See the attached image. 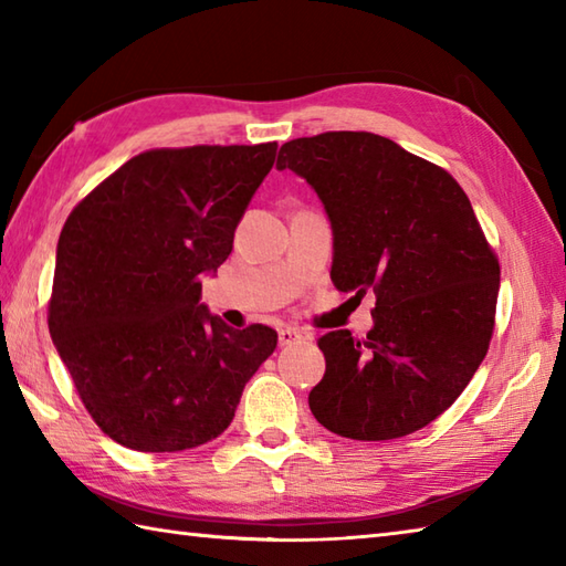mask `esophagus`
I'll return each instance as SVG.
<instances>
[{
    "mask_svg": "<svg viewBox=\"0 0 566 566\" xmlns=\"http://www.w3.org/2000/svg\"><path fill=\"white\" fill-rule=\"evenodd\" d=\"M306 338V335L298 331V328H292V326H286V328H282L280 331V345L282 347H286V345H294V343H302Z\"/></svg>",
    "mask_w": 566,
    "mask_h": 566,
    "instance_id": "obj_1",
    "label": "esophagus"
}]
</instances>
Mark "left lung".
Returning <instances> with one entry per match:
<instances>
[{
    "label": "left lung",
    "instance_id": "1",
    "mask_svg": "<svg viewBox=\"0 0 566 566\" xmlns=\"http://www.w3.org/2000/svg\"><path fill=\"white\" fill-rule=\"evenodd\" d=\"M276 167L323 201L333 284L377 296L367 338L318 340L326 375L311 413L353 440L411 436L464 391L494 333L501 268L472 203L442 167L367 130L284 143Z\"/></svg>",
    "mask_w": 566,
    "mask_h": 566
}]
</instances>
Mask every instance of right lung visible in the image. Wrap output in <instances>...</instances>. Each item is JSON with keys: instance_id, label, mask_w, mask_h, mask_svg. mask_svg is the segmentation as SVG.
<instances>
[{"instance_id": "right-lung-1", "label": "right lung", "mask_w": 566, "mask_h": 566, "mask_svg": "<svg viewBox=\"0 0 566 566\" xmlns=\"http://www.w3.org/2000/svg\"><path fill=\"white\" fill-rule=\"evenodd\" d=\"M274 155L276 143L146 150L67 216L48 328L84 408L124 448L219 438L274 353L276 331H235L199 304Z\"/></svg>"}]
</instances>
